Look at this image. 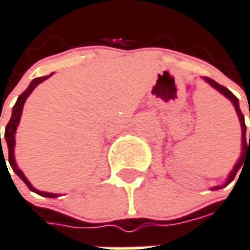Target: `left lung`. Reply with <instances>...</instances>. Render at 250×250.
Instances as JSON below:
<instances>
[{
  "mask_svg": "<svg viewBox=\"0 0 250 250\" xmlns=\"http://www.w3.org/2000/svg\"><path fill=\"white\" fill-rule=\"evenodd\" d=\"M203 79H204L205 82L208 83V84H210V86H212L214 90H217V91H219L221 95H224V97L227 98V99H229V101L232 102L234 110H236V112H237L238 120H240V125H241V155H240V158H238V160L236 162V164H234V167L232 168V171L229 172V175H228V177H227L225 183H223L221 186H214L210 188V191H217V189H221V188H224V187L228 186L230 182H233L236 173H237L238 169H240V168H241V166H243L244 159H245V156H247L248 153H250V132H249V136H248L247 125H245V119H244L243 112H241V110H240V104H238L237 98L234 97L233 94L229 91L228 88L224 87V86L219 84L217 82H214L213 79L207 78V77H203Z\"/></svg>",
  "mask_w": 250,
  "mask_h": 250,
  "instance_id": "obj_1",
  "label": "left lung"
}]
</instances>
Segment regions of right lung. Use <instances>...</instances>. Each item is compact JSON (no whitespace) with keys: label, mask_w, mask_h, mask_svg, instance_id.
Listing matches in <instances>:
<instances>
[{"label":"right lung","mask_w":250,"mask_h":250,"mask_svg":"<svg viewBox=\"0 0 250 250\" xmlns=\"http://www.w3.org/2000/svg\"><path fill=\"white\" fill-rule=\"evenodd\" d=\"M53 75V73L50 74V75H46V77H38V78H34L33 81L30 82L29 84V87L25 90V91L22 92L21 95L18 97L17 99L16 104L13 106V110H12V118L9 120V123H7L6 128H5V140H6V144H7V151H9V164H10V167L14 172H16L18 177L21 179L22 182L25 183L27 187H29V189L33 192H36L38 193L40 196H43V197H51V199H54V197H58L61 196L59 193H51V192H43V191H40V189H37L34 187L31 186V183L27 180V177L25 176V173L20 169V167L17 166V162H16V158H14V147H16V131H17V127L20 125V120H21V115H22V110H23V104H25V102L26 99L29 98L33 90L42 83L43 81H46L47 78H50ZM0 144H1V132H0ZM3 155V151H2V144H1V158H2ZM5 160V158H3ZM6 163V162H5ZM7 168V167H6Z\"/></svg>","instance_id":"right-lung-1"}]
</instances>
